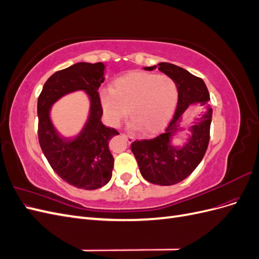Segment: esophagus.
<instances>
[{
  "instance_id": "obj_1",
  "label": "esophagus",
  "mask_w": 259,
  "mask_h": 259,
  "mask_svg": "<svg viewBox=\"0 0 259 259\" xmlns=\"http://www.w3.org/2000/svg\"><path fill=\"white\" fill-rule=\"evenodd\" d=\"M123 136H124V138H125V139H126V142H127V143H130V144L133 142V140H134V136H132V135L123 134Z\"/></svg>"
}]
</instances>
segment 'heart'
Here are the masks:
<instances>
[{"mask_svg":"<svg viewBox=\"0 0 259 259\" xmlns=\"http://www.w3.org/2000/svg\"><path fill=\"white\" fill-rule=\"evenodd\" d=\"M101 106L113 126L128 114V126L151 134L173 115L178 101L177 85L167 75L134 72L116 79L111 89L99 92Z\"/></svg>","mask_w":259,"mask_h":259,"instance_id":"heart-1","label":"heart"}]
</instances>
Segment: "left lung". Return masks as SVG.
<instances>
[{
  "mask_svg": "<svg viewBox=\"0 0 259 259\" xmlns=\"http://www.w3.org/2000/svg\"><path fill=\"white\" fill-rule=\"evenodd\" d=\"M159 70L171 77L177 85L178 103L173 119L162 134L151 139L135 140L132 152L137 160L140 174L149 183L170 186L183 182L189 176L204 156L209 142V128L213 110L209 106V93L202 79L184 68L168 62H160ZM156 66L144 68L152 71ZM200 102L207 111L196 119L191 127V136L182 147L171 144L179 130L181 115L190 104Z\"/></svg>",
  "mask_w": 259,
  "mask_h": 259,
  "instance_id": "obj_1",
  "label": "left lung"
}]
</instances>
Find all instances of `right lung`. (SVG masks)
Masks as SVG:
<instances>
[{
    "label": "right lung",
    "mask_w": 259,
    "mask_h": 259,
    "mask_svg": "<svg viewBox=\"0 0 259 259\" xmlns=\"http://www.w3.org/2000/svg\"><path fill=\"white\" fill-rule=\"evenodd\" d=\"M103 62H77L55 72L45 82L37 99L38 143L57 175L76 188L94 190L109 183L114 159L109 140L119 132L101 122L103 108L98 94L105 81ZM83 90L90 99V113L82 131L74 138L60 136L50 120L51 106L61 97Z\"/></svg>",
    "instance_id": "add662e5"
}]
</instances>
